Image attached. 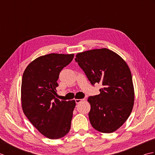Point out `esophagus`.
<instances>
[{
	"label": "esophagus",
	"mask_w": 155,
	"mask_h": 155,
	"mask_svg": "<svg viewBox=\"0 0 155 155\" xmlns=\"http://www.w3.org/2000/svg\"><path fill=\"white\" fill-rule=\"evenodd\" d=\"M83 101H84V98H83V99H75V102H76V103H77V104L80 103L81 102Z\"/></svg>",
	"instance_id": "34e87169"
}]
</instances>
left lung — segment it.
<instances>
[{"label":"left lung","mask_w":155,"mask_h":155,"mask_svg":"<svg viewBox=\"0 0 155 155\" xmlns=\"http://www.w3.org/2000/svg\"><path fill=\"white\" fill-rule=\"evenodd\" d=\"M75 61L91 84L103 86L99 94L88 98L91 125L101 133L114 132L127 120L133 108L134 91L129 67L119 55L105 48L78 53Z\"/></svg>","instance_id":"left-lung-1"}]
</instances>
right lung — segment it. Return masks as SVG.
Instances as JSON below:
<instances>
[{"instance_id":"obj_1","label":"right lung","mask_w":155,"mask_h":155,"mask_svg":"<svg viewBox=\"0 0 155 155\" xmlns=\"http://www.w3.org/2000/svg\"><path fill=\"white\" fill-rule=\"evenodd\" d=\"M73 58L74 54L41 56L27 66L22 75L23 113L48 139H60L70 130L75 101H60L55 96L59 74Z\"/></svg>"}]
</instances>
